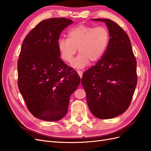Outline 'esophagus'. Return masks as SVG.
<instances>
[{"label":"esophagus","mask_w":151,"mask_h":151,"mask_svg":"<svg viewBox=\"0 0 151 151\" xmlns=\"http://www.w3.org/2000/svg\"><path fill=\"white\" fill-rule=\"evenodd\" d=\"M77 73H78V74L79 75L81 78H82V77H83V72L80 70H77Z\"/></svg>","instance_id":"esophagus-1"}]
</instances>
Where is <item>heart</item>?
Listing matches in <instances>:
<instances>
[{
    "mask_svg": "<svg viewBox=\"0 0 151 151\" xmlns=\"http://www.w3.org/2000/svg\"><path fill=\"white\" fill-rule=\"evenodd\" d=\"M109 40V31L105 27L79 25L68 31L67 39H59L58 49L62 60L70 63L77 48L79 54L72 66L81 68L89 62L99 61L106 52Z\"/></svg>",
    "mask_w": 151,
    "mask_h": 151,
    "instance_id": "b5f03b06",
    "label": "heart"
}]
</instances>
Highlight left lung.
<instances>
[{"label": "left lung", "mask_w": 151, "mask_h": 151, "mask_svg": "<svg viewBox=\"0 0 151 151\" xmlns=\"http://www.w3.org/2000/svg\"><path fill=\"white\" fill-rule=\"evenodd\" d=\"M109 40L102 58L81 79L91 113L100 119L118 116L129 108L137 83V61L126 32L111 19Z\"/></svg>", "instance_id": "1"}]
</instances>
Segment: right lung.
Segmentation results:
<instances>
[{"label": "right lung", "instance_id": "1", "mask_svg": "<svg viewBox=\"0 0 151 151\" xmlns=\"http://www.w3.org/2000/svg\"><path fill=\"white\" fill-rule=\"evenodd\" d=\"M73 21L53 17L41 21L26 35L17 60V85L28 110L45 121L61 120L81 78L61 60L58 42Z\"/></svg>", "mask_w": 151, "mask_h": 151}]
</instances>
